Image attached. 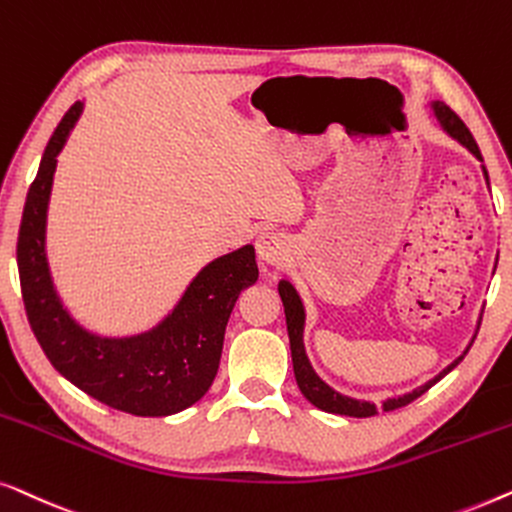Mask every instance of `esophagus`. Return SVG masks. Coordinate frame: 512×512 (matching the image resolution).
Instances as JSON below:
<instances>
[{
  "mask_svg": "<svg viewBox=\"0 0 512 512\" xmlns=\"http://www.w3.org/2000/svg\"><path fill=\"white\" fill-rule=\"evenodd\" d=\"M287 253H290V243H287L283 234L264 232L257 239V257L262 259V264L280 266L285 262Z\"/></svg>",
  "mask_w": 512,
  "mask_h": 512,
  "instance_id": "1",
  "label": "esophagus"
}]
</instances>
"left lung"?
<instances>
[{"mask_svg":"<svg viewBox=\"0 0 512 512\" xmlns=\"http://www.w3.org/2000/svg\"><path fill=\"white\" fill-rule=\"evenodd\" d=\"M431 109H434L438 122H441V127L448 132L452 139H457L462 143L464 148H469L471 153L478 157L482 162V155H480V148L478 143H475L473 134L469 132V127L464 125L462 118L450 109L448 104L443 102H431ZM482 174H485V181L489 185V176L485 167H482ZM278 294L280 299H283V306H285V320H287V334H290V350H292V366H294V378H297V385L304 397L313 403L315 408L325 410V413H334V415H348V417H373L378 415V406L371 401H362V399H352V397H345V394L336 392L334 387H329L325 380H322L318 373L313 371L311 362H308L306 357V348H304V325H306V311H304V304H301L297 290H294V285L290 280H280L278 283ZM473 345V341H471ZM469 345V348H471ZM469 348L464 350V355L469 352ZM457 357L455 362H452L448 369H443L438 373L436 378H431L429 383H424L422 387H417V390L408 392V394H401V397H394V399H385L383 401V410H397L408 406L410 401H415L417 397H422L424 392L429 390L431 385H436L438 380L443 376H448V373L455 369V366L462 362L464 359Z\"/></svg>","mask_w":512,"mask_h":512,"instance_id":"obj_1","label":"left lung"}]
</instances>
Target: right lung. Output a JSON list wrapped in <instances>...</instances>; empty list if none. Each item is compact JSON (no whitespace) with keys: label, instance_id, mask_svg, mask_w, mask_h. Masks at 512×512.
Wrapping results in <instances>:
<instances>
[{"label":"right lung","instance_id":"add662e5","mask_svg":"<svg viewBox=\"0 0 512 512\" xmlns=\"http://www.w3.org/2000/svg\"><path fill=\"white\" fill-rule=\"evenodd\" d=\"M83 113L76 102L43 150L18 232V273L27 320L50 364L78 390L122 413L164 417L197 403L220 366L229 315L257 280L255 248L206 264L160 325L134 336H99L62 306L46 257V218L57 155Z\"/></svg>","mask_w":512,"mask_h":512}]
</instances>
